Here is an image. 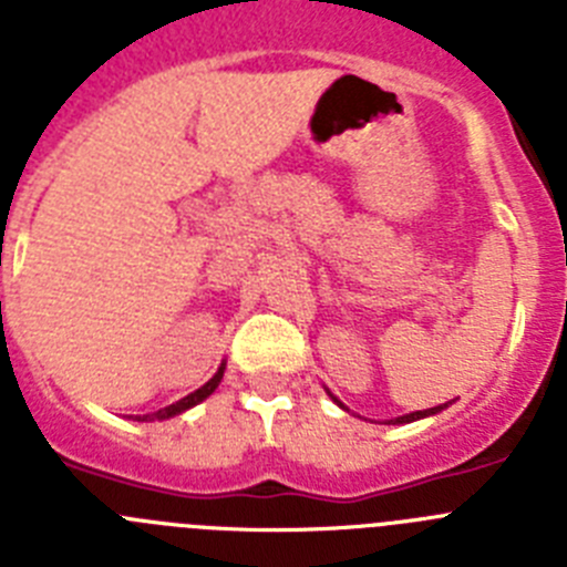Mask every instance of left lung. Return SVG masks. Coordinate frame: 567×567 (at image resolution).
Masks as SVG:
<instances>
[{
    "label": "left lung",
    "instance_id": "obj_1",
    "mask_svg": "<svg viewBox=\"0 0 567 567\" xmlns=\"http://www.w3.org/2000/svg\"><path fill=\"white\" fill-rule=\"evenodd\" d=\"M327 394H329V398H332V400H334V403H338V405H340V409H346V405H343V403H340V400H338V398H334V394H332V392H329V389H327ZM443 409H449V403H443V405H434V409H423V412H412V414H403V417H394V420H389V423H392V425L414 423V420H423V417H432V414H440V412H443ZM346 412H349V409H346Z\"/></svg>",
    "mask_w": 567,
    "mask_h": 567
}]
</instances>
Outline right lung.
<instances>
[{"label": "right lung", "mask_w": 567, "mask_h": 567, "mask_svg": "<svg viewBox=\"0 0 567 567\" xmlns=\"http://www.w3.org/2000/svg\"><path fill=\"white\" fill-rule=\"evenodd\" d=\"M224 369H227V363L218 365V372H215L213 378H209L207 383L202 385V389H195L193 394L182 398V400H178V403L167 405V409H158V412H153V414H135L133 420H138V423H153V420H169V417H175V414H182V412H187V409H193V405L204 403V400H207L209 394H213L215 389H218V383H221Z\"/></svg>", "instance_id": "right-lung-1"}]
</instances>
